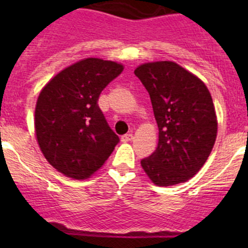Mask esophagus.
Returning <instances> with one entry per match:
<instances>
[{
	"label": "esophagus",
	"mask_w": 248,
	"mask_h": 248,
	"mask_svg": "<svg viewBox=\"0 0 248 248\" xmlns=\"http://www.w3.org/2000/svg\"><path fill=\"white\" fill-rule=\"evenodd\" d=\"M132 139H133V134H132V133H127V134H124V136L121 137V140L124 142L129 141V140H132Z\"/></svg>",
	"instance_id": "34e87169"
}]
</instances>
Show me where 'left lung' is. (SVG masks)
<instances>
[{"label":"left lung","mask_w":248,"mask_h":248,"mask_svg":"<svg viewBox=\"0 0 248 248\" xmlns=\"http://www.w3.org/2000/svg\"><path fill=\"white\" fill-rule=\"evenodd\" d=\"M147 90L158 124V145L141 159L157 186L185 182L211 154L217 120L211 94L199 78L171 61L150 62L134 71Z\"/></svg>","instance_id":"left-lung-1"}]
</instances>
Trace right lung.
I'll list each match as a JSON object with an SVG mask.
<instances>
[{"label":"right lung","mask_w":248,"mask_h":248,"mask_svg":"<svg viewBox=\"0 0 248 248\" xmlns=\"http://www.w3.org/2000/svg\"><path fill=\"white\" fill-rule=\"evenodd\" d=\"M122 71V64L90 57L60 72L39 93L34 111L37 140L47 162L66 176H91L120 141L98 98Z\"/></svg>","instance_id":"obj_1"}]
</instances>
